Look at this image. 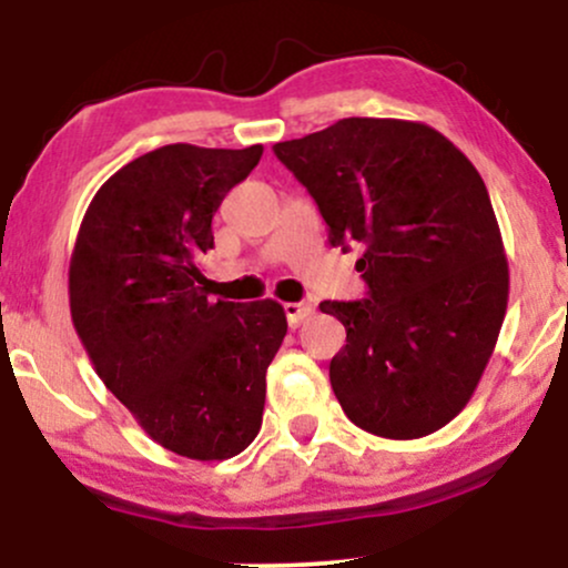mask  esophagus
Returning a JSON list of instances; mask_svg holds the SVG:
<instances>
[{"mask_svg": "<svg viewBox=\"0 0 568 568\" xmlns=\"http://www.w3.org/2000/svg\"><path fill=\"white\" fill-rule=\"evenodd\" d=\"M283 310H285V317H288L291 328H298V325L310 321L312 312H315V306H312L310 302H288Z\"/></svg>", "mask_w": 568, "mask_h": 568, "instance_id": "esophagus-1", "label": "esophagus"}]
</instances>
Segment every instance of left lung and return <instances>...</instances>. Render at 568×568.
I'll list each match as a JSON object with an SVG mask.
<instances>
[{
  "instance_id": "left-lung-1",
  "label": "left lung",
  "mask_w": 568,
  "mask_h": 568,
  "mask_svg": "<svg viewBox=\"0 0 568 568\" xmlns=\"http://www.w3.org/2000/svg\"><path fill=\"white\" fill-rule=\"evenodd\" d=\"M321 207L328 243L363 247L361 302H323L347 331L331 387L366 433L425 438L467 406L507 310V256L486 184L425 122L349 116L275 143Z\"/></svg>"
}]
</instances>
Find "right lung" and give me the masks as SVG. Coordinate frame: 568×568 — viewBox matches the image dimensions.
<instances>
[{
	"label": "right lung",
	"instance_id": "right-lung-1",
	"mask_svg": "<svg viewBox=\"0 0 568 568\" xmlns=\"http://www.w3.org/2000/svg\"><path fill=\"white\" fill-rule=\"evenodd\" d=\"M264 146L171 143L95 192L69 264V306L95 374L143 433L197 462L237 456L262 429L283 306L211 302L213 213Z\"/></svg>",
	"mask_w": 568,
	"mask_h": 568
}]
</instances>
